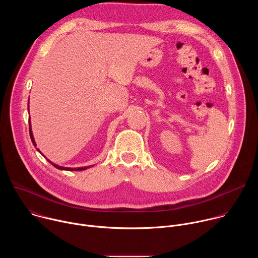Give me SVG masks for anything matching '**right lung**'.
I'll list each match as a JSON object with an SVG mask.
<instances>
[{"label":"right lung","mask_w":258,"mask_h":258,"mask_svg":"<svg viewBox=\"0 0 258 258\" xmlns=\"http://www.w3.org/2000/svg\"><path fill=\"white\" fill-rule=\"evenodd\" d=\"M28 104H29V100H28ZM29 107V106H28ZM28 111H29V108H28ZM29 135H30V139H31V142H32V144H33V146L34 147H36V144H35V141H34V138H33V134H32V131H31V122H30V117H29ZM36 150H38L45 158H47L41 151H40V149L39 148H36ZM47 160L54 166V167H56V168H58V169H61V170H68V171H80V170H85V169H87V168H90V167H92V166H94V165H90V166H82V167H75V168H72V167H64V166H60V165H58V164H55L54 162H52L51 160H49L48 158H47Z\"/></svg>","instance_id":"1"}]
</instances>
